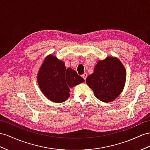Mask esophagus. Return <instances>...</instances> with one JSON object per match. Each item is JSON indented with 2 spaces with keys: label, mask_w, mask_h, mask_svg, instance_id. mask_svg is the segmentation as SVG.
Instances as JSON below:
<instances>
[{
  "label": "esophagus",
  "mask_w": 150,
  "mask_h": 150,
  "mask_svg": "<svg viewBox=\"0 0 150 150\" xmlns=\"http://www.w3.org/2000/svg\"><path fill=\"white\" fill-rule=\"evenodd\" d=\"M82 76L84 80H86V78H87V73H84V74L82 75Z\"/></svg>",
  "instance_id": "34e87169"
}]
</instances>
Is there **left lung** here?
Instances as JSON below:
<instances>
[{"label": "left lung", "instance_id": "8db88e82", "mask_svg": "<svg viewBox=\"0 0 150 150\" xmlns=\"http://www.w3.org/2000/svg\"><path fill=\"white\" fill-rule=\"evenodd\" d=\"M125 79V69L120 60L108 57L96 65L93 74L87 77L86 83L96 97L107 103L113 101L120 94Z\"/></svg>", "mask_w": 150, "mask_h": 150}]
</instances>
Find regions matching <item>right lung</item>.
Masks as SVG:
<instances>
[{"label": "right lung", "mask_w": 150, "mask_h": 150, "mask_svg": "<svg viewBox=\"0 0 150 150\" xmlns=\"http://www.w3.org/2000/svg\"><path fill=\"white\" fill-rule=\"evenodd\" d=\"M40 90L50 100L62 103L70 96V88L85 80L75 70L66 69L63 61L50 55L44 61L37 76Z\"/></svg>", "instance_id": "obj_1"}]
</instances>
